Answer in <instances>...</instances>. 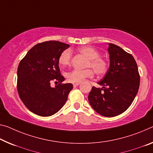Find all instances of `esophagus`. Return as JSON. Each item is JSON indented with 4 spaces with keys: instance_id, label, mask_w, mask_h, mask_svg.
I'll use <instances>...</instances> for the list:
<instances>
[{
    "instance_id": "34e87169",
    "label": "esophagus",
    "mask_w": 153,
    "mask_h": 153,
    "mask_svg": "<svg viewBox=\"0 0 153 153\" xmlns=\"http://www.w3.org/2000/svg\"><path fill=\"white\" fill-rule=\"evenodd\" d=\"M79 84H80V83H74V84H73V85H74V86H79Z\"/></svg>"
}]
</instances>
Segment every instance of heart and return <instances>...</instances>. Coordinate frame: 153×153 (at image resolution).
I'll return each mask as SVG.
<instances>
[{
    "mask_svg": "<svg viewBox=\"0 0 153 153\" xmlns=\"http://www.w3.org/2000/svg\"><path fill=\"white\" fill-rule=\"evenodd\" d=\"M77 51L84 54L88 59L86 67H91L97 75H103L107 71L108 64L102 58L99 57L97 50L91 46H82L79 48ZM71 52L69 50H65L62 52L59 58V63L60 67H65L69 65L71 61ZM93 71L92 69H86L84 70L74 69L67 72L66 77L68 82L71 83H79L87 77L93 76Z\"/></svg>",
    "mask_w": 153,
    "mask_h": 153,
    "instance_id": "1",
    "label": "heart"
}]
</instances>
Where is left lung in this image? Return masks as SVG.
Wrapping results in <instances>:
<instances>
[{"label":"left lung","mask_w":153,"mask_h":153,"mask_svg":"<svg viewBox=\"0 0 153 153\" xmlns=\"http://www.w3.org/2000/svg\"><path fill=\"white\" fill-rule=\"evenodd\" d=\"M110 67L88 94L91 107L99 114L113 117L124 112L134 100L140 86V75L131 54L119 46L108 43Z\"/></svg>","instance_id":"left-lung-1"}]
</instances>
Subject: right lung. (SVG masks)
Instances as JSON below:
<instances>
[{
    "label": "right lung",
    "instance_id": "1",
    "mask_svg": "<svg viewBox=\"0 0 153 153\" xmlns=\"http://www.w3.org/2000/svg\"><path fill=\"white\" fill-rule=\"evenodd\" d=\"M69 45L49 41L35 45L21 60L18 68L17 88L19 96L29 110L41 116L58 112L67 100L72 84L65 80L59 66V58ZM54 80L60 84L50 86Z\"/></svg>",
    "mask_w": 153,
    "mask_h": 153
}]
</instances>
